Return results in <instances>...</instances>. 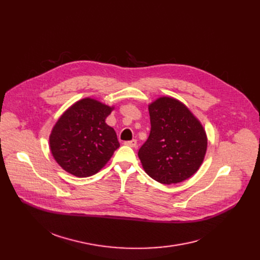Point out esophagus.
I'll return each mask as SVG.
<instances>
[{
  "instance_id": "obj_1",
  "label": "esophagus",
  "mask_w": 260,
  "mask_h": 260,
  "mask_svg": "<svg viewBox=\"0 0 260 260\" xmlns=\"http://www.w3.org/2000/svg\"><path fill=\"white\" fill-rule=\"evenodd\" d=\"M124 144L127 145V146H131V147H136V146H137V140L133 139V140H131V141H125Z\"/></svg>"
}]
</instances>
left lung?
Returning a JSON list of instances; mask_svg holds the SVG:
<instances>
[{
	"label": "left lung",
	"instance_id": "left-lung-1",
	"mask_svg": "<svg viewBox=\"0 0 260 260\" xmlns=\"http://www.w3.org/2000/svg\"><path fill=\"white\" fill-rule=\"evenodd\" d=\"M151 133L138 156L146 174L163 184L192 177L206 156L208 139L199 120L180 101L161 97L148 105Z\"/></svg>",
	"mask_w": 260,
	"mask_h": 260
}]
</instances>
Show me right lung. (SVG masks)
Instances as JSON below:
<instances>
[{
    "label": "right lung",
    "mask_w": 260,
    "mask_h": 260,
    "mask_svg": "<svg viewBox=\"0 0 260 260\" xmlns=\"http://www.w3.org/2000/svg\"><path fill=\"white\" fill-rule=\"evenodd\" d=\"M114 107L85 98L76 102L53 126L49 144L58 165L84 178L98 173L120 146L117 134L105 123Z\"/></svg>",
    "instance_id": "right-lung-1"
}]
</instances>
